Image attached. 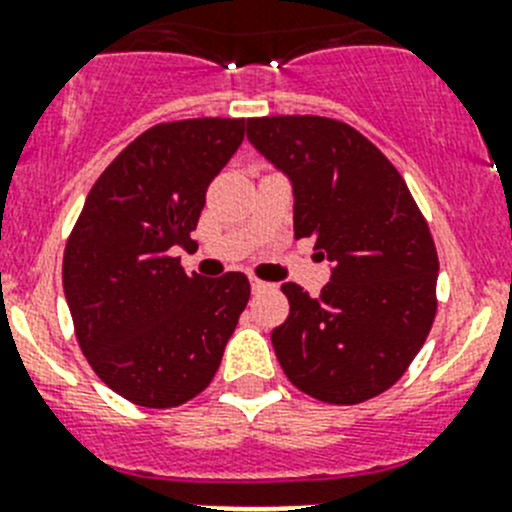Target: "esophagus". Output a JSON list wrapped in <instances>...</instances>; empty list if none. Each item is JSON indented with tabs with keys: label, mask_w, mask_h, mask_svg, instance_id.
Listing matches in <instances>:
<instances>
[{
	"label": "esophagus",
	"mask_w": 512,
	"mask_h": 512,
	"mask_svg": "<svg viewBox=\"0 0 512 512\" xmlns=\"http://www.w3.org/2000/svg\"><path fill=\"white\" fill-rule=\"evenodd\" d=\"M250 285H252V293H262V290L270 288V285L262 283V280H257V278H252V280H250Z\"/></svg>",
	"instance_id": "obj_1"
}]
</instances>
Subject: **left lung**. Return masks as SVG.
Masks as SVG:
<instances>
[{
    "instance_id": "1",
    "label": "left lung",
    "mask_w": 512,
    "mask_h": 512,
    "mask_svg": "<svg viewBox=\"0 0 512 512\" xmlns=\"http://www.w3.org/2000/svg\"><path fill=\"white\" fill-rule=\"evenodd\" d=\"M247 141L293 186L295 237H315L331 280L318 298L285 283L272 331L285 376L328 404H358L401 379L437 310V250L407 184L356 128L321 116L247 121Z\"/></svg>"
}]
</instances>
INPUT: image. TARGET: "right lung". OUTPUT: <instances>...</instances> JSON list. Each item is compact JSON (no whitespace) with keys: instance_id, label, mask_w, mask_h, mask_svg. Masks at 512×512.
Instances as JSON below:
<instances>
[{"instance_id":"right-lung-1","label":"right lung","mask_w":512,"mask_h":512,"mask_svg":"<svg viewBox=\"0 0 512 512\" xmlns=\"http://www.w3.org/2000/svg\"><path fill=\"white\" fill-rule=\"evenodd\" d=\"M245 138L242 118L159 123L128 143L90 189L62 257L75 336L105 386L169 409L209 386L250 300L242 272L186 275L207 186Z\"/></svg>"}]
</instances>
